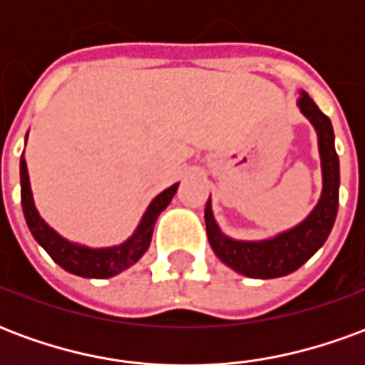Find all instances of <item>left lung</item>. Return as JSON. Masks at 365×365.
I'll list each match as a JSON object with an SVG mask.
<instances>
[{"instance_id":"8db88e82","label":"left lung","mask_w":365,"mask_h":365,"mask_svg":"<svg viewBox=\"0 0 365 365\" xmlns=\"http://www.w3.org/2000/svg\"><path fill=\"white\" fill-rule=\"evenodd\" d=\"M299 109L313 123L319 135V152L322 164V195L313 213L295 229L282 232L262 242H242L225 237L213 219L211 203L205 205V227L209 245L229 268L256 279L282 277L299 269L329 238L338 211L340 168L334 150V133L330 119L317 107L305 91L299 97Z\"/></svg>"}]
</instances>
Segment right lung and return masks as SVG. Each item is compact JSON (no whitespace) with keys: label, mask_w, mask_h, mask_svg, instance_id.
I'll list each match as a JSON object with an SVG mask.
<instances>
[{"label":"right lung","mask_w":365,"mask_h":365,"mask_svg":"<svg viewBox=\"0 0 365 365\" xmlns=\"http://www.w3.org/2000/svg\"><path fill=\"white\" fill-rule=\"evenodd\" d=\"M175 191H178V183L152 199L150 207L146 209L138 229L127 242H123L120 246H113V248L93 250V248L68 242L66 238L60 237L58 232H54L41 219V215L33 203V193H31V185H29L27 162L21 156V203H23V213H25L29 230L60 268H64L70 274L80 275V277L103 279V277H113L123 269H127L128 266H133L148 250L154 222L158 219V215L166 209L168 203L172 201Z\"/></svg>","instance_id":"obj_1"}]
</instances>
